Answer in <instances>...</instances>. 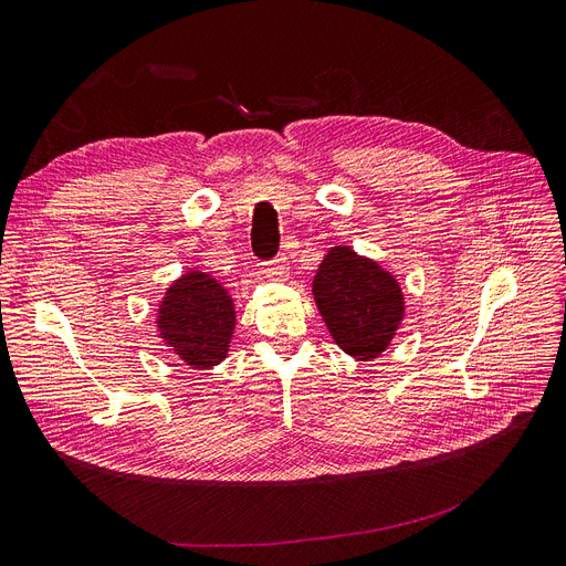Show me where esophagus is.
Segmentation results:
<instances>
[{
    "label": "esophagus",
    "instance_id": "obj_1",
    "mask_svg": "<svg viewBox=\"0 0 566 566\" xmlns=\"http://www.w3.org/2000/svg\"><path fill=\"white\" fill-rule=\"evenodd\" d=\"M265 275L272 277V280H289V261L284 256L270 261L268 268H265Z\"/></svg>",
    "mask_w": 566,
    "mask_h": 566
}]
</instances>
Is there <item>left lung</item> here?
<instances>
[{
	"mask_svg": "<svg viewBox=\"0 0 566 566\" xmlns=\"http://www.w3.org/2000/svg\"><path fill=\"white\" fill-rule=\"evenodd\" d=\"M312 298L333 343L357 361L382 357L406 319V296L394 272L347 244L326 251Z\"/></svg>",
	"mask_w": 566,
	"mask_h": 566,
	"instance_id": "8db88e82",
	"label": "left lung"
}]
</instances>
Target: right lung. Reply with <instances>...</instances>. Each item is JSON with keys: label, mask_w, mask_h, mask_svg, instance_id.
I'll return each mask as SVG.
<instances>
[{"label": "right lung", "mask_w": 566, "mask_h": 566, "mask_svg": "<svg viewBox=\"0 0 566 566\" xmlns=\"http://www.w3.org/2000/svg\"><path fill=\"white\" fill-rule=\"evenodd\" d=\"M156 336L193 370L219 366L235 336L238 310L230 291L209 272L188 268L156 305Z\"/></svg>", "instance_id": "obj_1"}]
</instances>
